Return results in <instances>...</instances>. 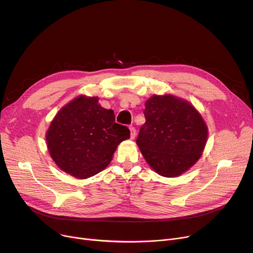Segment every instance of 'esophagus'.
<instances>
[{
    "instance_id": "obj_1",
    "label": "esophagus",
    "mask_w": 253,
    "mask_h": 253,
    "mask_svg": "<svg viewBox=\"0 0 253 253\" xmlns=\"http://www.w3.org/2000/svg\"><path fill=\"white\" fill-rule=\"evenodd\" d=\"M129 129H130V137H131V139H134L135 135H136V129H135V127L130 126Z\"/></svg>"
}]
</instances>
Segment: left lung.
Listing matches in <instances>:
<instances>
[{"instance_id": "1", "label": "left lung", "mask_w": 253, "mask_h": 253, "mask_svg": "<svg viewBox=\"0 0 253 253\" xmlns=\"http://www.w3.org/2000/svg\"><path fill=\"white\" fill-rule=\"evenodd\" d=\"M145 123L136 143L150 166L162 176L174 177L200 158L208 130L192 104L172 95L152 96L145 102Z\"/></svg>"}]
</instances>
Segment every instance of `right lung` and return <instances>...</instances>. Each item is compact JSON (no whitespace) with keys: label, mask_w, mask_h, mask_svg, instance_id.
Returning <instances> with one entry per match:
<instances>
[{"label":"right lung","mask_w":253,"mask_h":253,"mask_svg":"<svg viewBox=\"0 0 253 253\" xmlns=\"http://www.w3.org/2000/svg\"><path fill=\"white\" fill-rule=\"evenodd\" d=\"M113 110L97 97L79 96L53 119L46 140L56 165L77 178H88L108 166L118 144L130 137L128 127L116 123Z\"/></svg>","instance_id":"add662e5"}]
</instances>
